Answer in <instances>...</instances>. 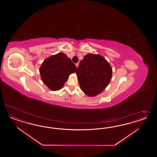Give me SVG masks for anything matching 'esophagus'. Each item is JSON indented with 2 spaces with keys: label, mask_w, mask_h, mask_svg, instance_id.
<instances>
[{
  "label": "esophagus",
  "mask_w": 157,
  "mask_h": 157,
  "mask_svg": "<svg viewBox=\"0 0 157 157\" xmlns=\"http://www.w3.org/2000/svg\"><path fill=\"white\" fill-rule=\"evenodd\" d=\"M75 65H76V67H78V66H79V63H76V64H75Z\"/></svg>",
  "instance_id": "obj_1"
}]
</instances>
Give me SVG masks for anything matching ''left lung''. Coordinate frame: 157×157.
I'll list each match as a JSON object with an SVG mask.
<instances>
[{
  "label": "left lung",
  "instance_id": "obj_1",
  "mask_svg": "<svg viewBox=\"0 0 157 157\" xmlns=\"http://www.w3.org/2000/svg\"><path fill=\"white\" fill-rule=\"evenodd\" d=\"M81 90L93 97L104 90L112 79V68L104 57L89 53L81 60L76 72Z\"/></svg>",
  "mask_w": 157,
  "mask_h": 157
}]
</instances>
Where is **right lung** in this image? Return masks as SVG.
I'll return each instance as SVG.
<instances>
[{
	"instance_id": "1",
	"label": "right lung",
	"mask_w": 157,
	"mask_h": 157,
	"mask_svg": "<svg viewBox=\"0 0 157 157\" xmlns=\"http://www.w3.org/2000/svg\"><path fill=\"white\" fill-rule=\"evenodd\" d=\"M76 70L71 59L60 52L45 59L39 71L45 85L51 90L57 91L62 89L68 76Z\"/></svg>"
}]
</instances>
